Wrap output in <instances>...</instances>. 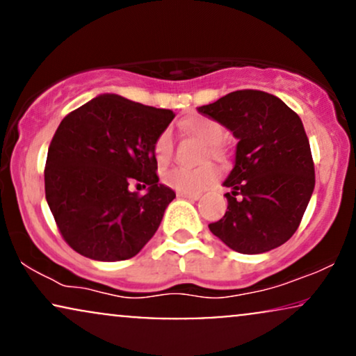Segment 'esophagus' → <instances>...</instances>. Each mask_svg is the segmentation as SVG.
<instances>
[{
    "mask_svg": "<svg viewBox=\"0 0 356 356\" xmlns=\"http://www.w3.org/2000/svg\"><path fill=\"white\" fill-rule=\"evenodd\" d=\"M177 197L181 199H189V201H197L201 197V194H189V192H177Z\"/></svg>",
    "mask_w": 356,
    "mask_h": 356,
    "instance_id": "obj_1",
    "label": "esophagus"
}]
</instances>
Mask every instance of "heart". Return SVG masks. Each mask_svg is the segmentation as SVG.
Returning a JSON list of instances; mask_svg holds the SVG:
<instances>
[{"label":"heart","instance_id":"1","mask_svg":"<svg viewBox=\"0 0 356 356\" xmlns=\"http://www.w3.org/2000/svg\"><path fill=\"white\" fill-rule=\"evenodd\" d=\"M187 134L194 136L195 138L207 145L206 154L204 157L209 155L211 159L216 161H222L224 159V149L220 145L224 138V129L216 120L206 117H195L191 118L189 122L184 124ZM174 152V137L172 130L164 129L159 132L152 144V154L154 159L157 161L159 165H165L167 162L172 159ZM219 177V170L214 164H202L195 169H187V167H172V169L165 170L162 174V182L165 184L170 189L177 192H189V194H195V192L202 191L204 187L209 186Z\"/></svg>","mask_w":356,"mask_h":356}]
</instances>
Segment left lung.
Returning a JSON list of instances; mask_svg holds the SVG:
<instances>
[{
    "label": "left lung",
    "instance_id": "1",
    "mask_svg": "<svg viewBox=\"0 0 356 356\" xmlns=\"http://www.w3.org/2000/svg\"><path fill=\"white\" fill-rule=\"evenodd\" d=\"M238 138L227 211L209 229L243 254L271 251L295 234L314 189V164L305 127L283 100L238 90L197 108Z\"/></svg>",
    "mask_w": 356,
    "mask_h": 356
}]
</instances>
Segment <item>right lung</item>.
<instances>
[{
    "mask_svg": "<svg viewBox=\"0 0 356 356\" xmlns=\"http://www.w3.org/2000/svg\"><path fill=\"white\" fill-rule=\"evenodd\" d=\"M174 117L107 93L61 120L48 147L44 195L72 249L95 261H124L149 243L175 197L159 184L152 154ZM132 183L149 189L140 196Z\"/></svg>",
    "mask_w": 356,
    "mask_h": 356,
    "instance_id": "obj_1",
    "label": "right lung"
}]
</instances>
